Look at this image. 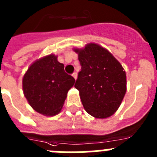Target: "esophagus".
<instances>
[{
	"mask_svg": "<svg viewBox=\"0 0 157 157\" xmlns=\"http://www.w3.org/2000/svg\"><path fill=\"white\" fill-rule=\"evenodd\" d=\"M72 76H73V78H74L75 80H76V78H77V73H76V72H73V73H72Z\"/></svg>",
	"mask_w": 157,
	"mask_h": 157,
	"instance_id": "esophagus-1",
	"label": "esophagus"
}]
</instances>
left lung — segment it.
<instances>
[{"label":"left lung","mask_w":157,"mask_h":157,"mask_svg":"<svg viewBox=\"0 0 157 157\" xmlns=\"http://www.w3.org/2000/svg\"><path fill=\"white\" fill-rule=\"evenodd\" d=\"M73 50L81 65L75 88L85 111L98 119L111 117L126 93L125 71L111 52L99 44L89 43Z\"/></svg>","instance_id":"8db88e82"}]
</instances>
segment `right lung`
<instances>
[{
    "label": "right lung",
    "mask_w": 157,
    "mask_h": 157,
    "mask_svg": "<svg viewBox=\"0 0 157 157\" xmlns=\"http://www.w3.org/2000/svg\"><path fill=\"white\" fill-rule=\"evenodd\" d=\"M57 56L50 54L34 61L22 80L24 95L33 109L44 116L58 114L75 79L64 72Z\"/></svg>",
    "instance_id": "right-lung-1"
}]
</instances>
